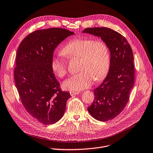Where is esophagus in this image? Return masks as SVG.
I'll use <instances>...</instances> for the list:
<instances>
[{
    "label": "esophagus",
    "instance_id": "1",
    "mask_svg": "<svg viewBox=\"0 0 153 153\" xmlns=\"http://www.w3.org/2000/svg\"><path fill=\"white\" fill-rule=\"evenodd\" d=\"M70 94H71V95L73 97V96H74V95H77L78 94H79V92H74V91H71L70 92Z\"/></svg>",
    "mask_w": 153,
    "mask_h": 153
}]
</instances>
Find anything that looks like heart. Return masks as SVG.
I'll use <instances>...</instances> for the list:
<instances>
[{
    "label": "heart",
    "instance_id": "b5f03b06",
    "mask_svg": "<svg viewBox=\"0 0 153 153\" xmlns=\"http://www.w3.org/2000/svg\"><path fill=\"white\" fill-rule=\"evenodd\" d=\"M62 53L68 58H80L79 73L63 83L65 90L79 91L90 87L94 80L100 81L107 74L111 61L109 50L102 41L86 38L72 39L63 48ZM54 74L63 78L67 74V62L64 58L54 57L51 62Z\"/></svg>",
    "mask_w": 153,
    "mask_h": 153
}]
</instances>
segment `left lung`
Returning a JSON list of instances; mask_svg holds the SVG:
<instances>
[{
  "instance_id": "left-lung-1",
  "label": "left lung",
  "mask_w": 153,
  "mask_h": 153,
  "mask_svg": "<svg viewBox=\"0 0 153 153\" xmlns=\"http://www.w3.org/2000/svg\"><path fill=\"white\" fill-rule=\"evenodd\" d=\"M82 33L101 38L111 55L109 72L102 83L94 90V100L88 111L98 121L112 120L124 109L134 85L131 48L123 35L109 28H86Z\"/></svg>"
}]
</instances>
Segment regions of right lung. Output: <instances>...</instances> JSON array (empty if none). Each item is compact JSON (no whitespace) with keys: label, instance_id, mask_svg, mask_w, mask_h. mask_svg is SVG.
<instances>
[{"label":"right lung","instance_id":"right-lung-1","mask_svg":"<svg viewBox=\"0 0 153 153\" xmlns=\"http://www.w3.org/2000/svg\"><path fill=\"white\" fill-rule=\"evenodd\" d=\"M74 34L62 28L38 30L25 38L17 50L14 79L21 101L28 113L45 125L62 118L71 97L61 90L51 62L56 47Z\"/></svg>","mask_w":153,"mask_h":153}]
</instances>
